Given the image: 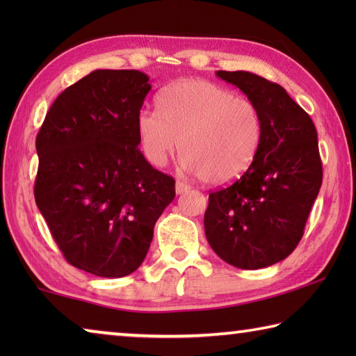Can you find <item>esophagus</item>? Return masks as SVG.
Here are the masks:
<instances>
[{"label":"esophagus","instance_id":"esophagus-1","mask_svg":"<svg viewBox=\"0 0 356 356\" xmlns=\"http://www.w3.org/2000/svg\"><path fill=\"white\" fill-rule=\"evenodd\" d=\"M190 190V185H186L185 182H180V180H177L176 182V193L177 195H182V193L188 191Z\"/></svg>","mask_w":356,"mask_h":356}]
</instances>
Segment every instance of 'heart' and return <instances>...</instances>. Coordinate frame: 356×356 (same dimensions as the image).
<instances>
[{"mask_svg": "<svg viewBox=\"0 0 356 356\" xmlns=\"http://www.w3.org/2000/svg\"><path fill=\"white\" fill-rule=\"evenodd\" d=\"M159 111L138 114L136 131L150 165H165L176 147L184 170L209 185H226L248 171L262 138L259 108L220 84L185 78L165 89Z\"/></svg>", "mask_w": 356, "mask_h": 356, "instance_id": "heart-1", "label": "heart"}]
</instances>
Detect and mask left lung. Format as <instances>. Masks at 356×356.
Here are the masks:
<instances>
[{
  "label": "left lung",
  "instance_id": "obj_1",
  "mask_svg": "<svg viewBox=\"0 0 356 356\" xmlns=\"http://www.w3.org/2000/svg\"><path fill=\"white\" fill-rule=\"evenodd\" d=\"M259 108L257 155L237 182L209 195L204 229L222 261L243 270L281 262L303 237L322 185L317 131L286 89L245 70H218Z\"/></svg>",
  "mask_w": 356,
  "mask_h": 356
}]
</instances>
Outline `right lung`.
Returning a JSON list of instances; mask_svg holds the SVG:
<instances>
[{"instance_id": "1", "label": "right lung", "mask_w": 356, "mask_h": 356, "mask_svg": "<svg viewBox=\"0 0 356 356\" xmlns=\"http://www.w3.org/2000/svg\"><path fill=\"white\" fill-rule=\"evenodd\" d=\"M150 88L140 70H94L58 95L35 138V204L65 261L102 278L140 267L176 196L138 149Z\"/></svg>"}]
</instances>
